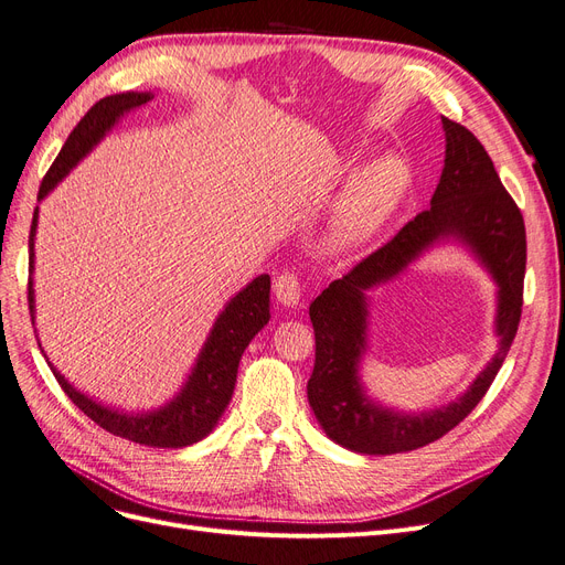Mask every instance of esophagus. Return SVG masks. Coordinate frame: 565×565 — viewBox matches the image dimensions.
I'll list each match as a JSON object with an SVG mask.
<instances>
[{
	"instance_id": "34e87169",
	"label": "esophagus",
	"mask_w": 565,
	"mask_h": 565,
	"mask_svg": "<svg viewBox=\"0 0 565 565\" xmlns=\"http://www.w3.org/2000/svg\"><path fill=\"white\" fill-rule=\"evenodd\" d=\"M301 282L295 274H282L278 276V280L274 282V295L278 299V303H282L285 308H295L301 301Z\"/></svg>"
}]
</instances>
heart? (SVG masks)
<instances>
[{
  "label": "heart",
  "instance_id": "heart-1",
  "mask_svg": "<svg viewBox=\"0 0 565 565\" xmlns=\"http://www.w3.org/2000/svg\"><path fill=\"white\" fill-rule=\"evenodd\" d=\"M411 188V171L394 154L361 167L338 194L322 232L329 255H352L369 245L401 209Z\"/></svg>",
  "mask_w": 565,
  "mask_h": 565
}]
</instances>
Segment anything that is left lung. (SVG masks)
Listing matches in <instances>:
<instances>
[{"instance_id":"obj_1","label":"left lung","mask_w":565,"mask_h":565,"mask_svg":"<svg viewBox=\"0 0 565 565\" xmlns=\"http://www.w3.org/2000/svg\"><path fill=\"white\" fill-rule=\"evenodd\" d=\"M445 167L431 206L380 250L333 280L310 303L315 329V369L308 403L322 431L359 455H398L443 438L482 401L503 366L522 318L526 268L524 217L491 157L472 134L443 118ZM463 244L497 282L494 332L500 350L463 395L438 409L408 414L375 402L360 380L367 351V291L395 279L436 244Z\"/></svg>"}]
</instances>
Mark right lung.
Wrapping results in <instances>:
<instances>
[{
  "instance_id": "obj_1",
  "label": "right lung",
  "mask_w": 565,
  "mask_h": 565,
  "mask_svg": "<svg viewBox=\"0 0 565 565\" xmlns=\"http://www.w3.org/2000/svg\"><path fill=\"white\" fill-rule=\"evenodd\" d=\"M154 95L152 93H120L99 99L89 108L76 129L70 134V139L62 146L57 160L49 169L46 178L39 188V201L46 199L57 183L70 175V171L93 152V148L116 127L127 113L146 106ZM39 227V206L32 217L30 230V315L32 324L36 320V303H34V238ZM270 318V278L268 274L257 276L247 282L241 291L224 303L220 315L209 331L204 345H201L194 366L183 382V387L173 394L160 408L127 413L116 405H106L85 392L76 390L53 364L49 354V366L60 382L64 394L70 396L76 408L83 411L95 424L106 428L108 434L120 436L125 440L148 445V447H164L178 449L188 447L199 440H204L217 426L220 417L227 411V405L234 394L238 361L250 345L253 338L268 324Z\"/></svg>"
}]
</instances>
